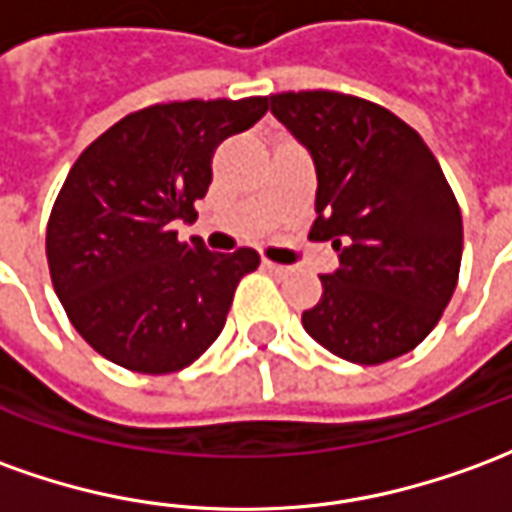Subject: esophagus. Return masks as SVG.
Listing matches in <instances>:
<instances>
[{"instance_id": "34e87169", "label": "esophagus", "mask_w": 512, "mask_h": 512, "mask_svg": "<svg viewBox=\"0 0 512 512\" xmlns=\"http://www.w3.org/2000/svg\"><path fill=\"white\" fill-rule=\"evenodd\" d=\"M263 266L268 268V271H271V274H288V266H280V263H271V260H263Z\"/></svg>"}]
</instances>
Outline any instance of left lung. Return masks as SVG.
<instances>
[{"label": "left lung", "instance_id": "8db88e82", "mask_svg": "<svg viewBox=\"0 0 512 512\" xmlns=\"http://www.w3.org/2000/svg\"><path fill=\"white\" fill-rule=\"evenodd\" d=\"M268 102L316 163L310 238L332 241L341 260L302 313L307 335L360 366L407 355L441 321L463 257L438 160L410 124L360 96L288 91Z\"/></svg>", "mask_w": 512, "mask_h": 512}]
</instances>
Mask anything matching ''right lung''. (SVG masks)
<instances>
[{
  "label": "right lung",
  "instance_id": "add662e5",
  "mask_svg": "<svg viewBox=\"0 0 512 512\" xmlns=\"http://www.w3.org/2000/svg\"><path fill=\"white\" fill-rule=\"evenodd\" d=\"M266 110L268 96L144 107L71 166L46 224V260L74 330L110 363L171 374L224 330L235 288L260 255L177 241L171 221L196 219L216 146Z\"/></svg>",
  "mask_w": 512,
  "mask_h": 512
}]
</instances>
